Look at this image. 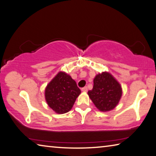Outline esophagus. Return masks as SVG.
<instances>
[{
  "mask_svg": "<svg viewBox=\"0 0 156 156\" xmlns=\"http://www.w3.org/2000/svg\"><path fill=\"white\" fill-rule=\"evenodd\" d=\"M81 91L87 92V91H88V88H87V87H83V88H81Z\"/></svg>",
  "mask_w": 156,
  "mask_h": 156,
  "instance_id": "34e87169",
  "label": "esophagus"
}]
</instances>
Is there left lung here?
Segmentation results:
<instances>
[{
  "mask_svg": "<svg viewBox=\"0 0 156 156\" xmlns=\"http://www.w3.org/2000/svg\"><path fill=\"white\" fill-rule=\"evenodd\" d=\"M88 94L100 111L112 110L118 104L122 95L121 86L112 75L102 73L94 79V86Z\"/></svg>",
  "mask_w": 156,
  "mask_h": 156,
  "instance_id": "left-lung-1",
  "label": "left lung"
}]
</instances>
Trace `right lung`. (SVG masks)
Returning <instances> with one entry per match:
<instances>
[{
    "label": "right lung",
    "instance_id": "1",
    "mask_svg": "<svg viewBox=\"0 0 156 156\" xmlns=\"http://www.w3.org/2000/svg\"><path fill=\"white\" fill-rule=\"evenodd\" d=\"M80 89L70 75L59 72L48 84L45 98L49 107L58 114L68 112L73 108Z\"/></svg>",
    "mask_w": 156,
    "mask_h": 156
}]
</instances>
